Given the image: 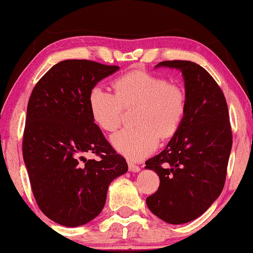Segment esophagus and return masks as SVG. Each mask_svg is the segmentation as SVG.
<instances>
[{"label": "esophagus", "mask_w": 253, "mask_h": 253, "mask_svg": "<svg viewBox=\"0 0 253 253\" xmlns=\"http://www.w3.org/2000/svg\"><path fill=\"white\" fill-rule=\"evenodd\" d=\"M128 168H129V171H134V172H137L139 171V166L135 165L134 163H128Z\"/></svg>", "instance_id": "1"}]
</instances>
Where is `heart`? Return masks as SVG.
<instances>
[{
  "instance_id": "1",
  "label": "heart",
  "mask_w": 253,
  "mask_h": 253,
  "mask_svg": "<svg viewBox=\"0 0 253 253\" xmlns=\"http://www.w3.org/2000/svg\"><path fill=\"white\" fill-rule=\"evenodd\" d=\"M88 103L95 123L114 131L122 125L125 108L138 105L137 127L125 128L111 137L115 148L130 160H141L158 148L160 134L172 136L187 110L186 94L180 86L146 71H131L115 81V90L95 85Z\"/></svg>"
}]
</instances>
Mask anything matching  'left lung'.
Wrapping results in <instances>:
<instances>
[{"mask_svg":"<svg viewBox=\"0 0 253 253\" xmlns=\"http://www.w3.org/2000/svg\"><path fill=\"white\" fill-rule=\"evenodd\" d=\"M158 66L182 71L187 110L166 149L145 161V168L160 178L146 205L166 223L185 224L201 216L223 191L233 142L231 122L223 90L205 68L184 60Z\"/></svg>","mask_w":253,"mask_h":253,"instance_id":"obj_1","label":"left lung"}]
</instances>
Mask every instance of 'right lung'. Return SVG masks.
<instances>
[{"label":"right lung","instance_id":"add662e5","mask_svg":"<svg viewBox=\"0 0 253 253\" xmlns=\"http://www.w3.org/2000/svg\"><path fill=\"white\" fill-rule=\"evenodd\" d=\"M118 69L65 60L30 94L22 156L37 205L60 225L76 227L94 219L105 205L109 184L128 169L125 158L94 123L88 103L96 83ZM86 153L99 159L86 160Z\"/></svg>","mask_w":253,"mask_h":253}]
</instances>
